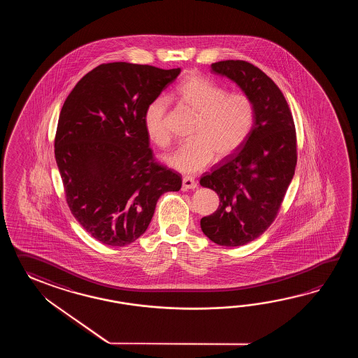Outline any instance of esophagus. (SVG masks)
<instances>
[{
    "mask_svg": "<svg viewBox=\"0 0 358 358\" xmlns=\"http://www.w3.org/2000/svg\"><path fill=\"white\" fill-rule=\"evenodd\" d=\"M196 188H197V182L193 178H190V176H184L182 178V190L196 189Z\"/></svg>",
    "mask_w": 358,
    "mask_h": 358,
    "instance_id": "obj_1",
    "label": "esophagus"
}]
</instances>
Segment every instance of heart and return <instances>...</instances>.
Instances as JSON below:
<instances>
[{
  "mask_svg": "<svg viewBox=\"0 0 358 358\" xmlns=\"http://www.w3.org/2000/svg\"><path fill=\"white\" fill-rule=\"evenodd\" d=\"M174 99L197 115L190 134L193 139L166 157L169 165L182 174L202 171L213 162L215 155L224 159L236 152L251 133L255 107L243 92H227L205 76H190L176 87ZM166 116L168 102L161 97L145 107L147 136L161 148L171 142Z\"/></svg>",
  "mask_w": 358,
  "mask_h": 358,
  "instance_id": "heart-1",
  "label": "heart"
}]
</instances>
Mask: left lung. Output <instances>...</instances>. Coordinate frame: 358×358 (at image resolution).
Here are the masks:
<instances>
[{"label":"left lung","mask_w":358,"mask_h":358,"mask_svg":"<svg viewBox=\"0 0 358 358\" xmlns=\"http://www.w3.org/2000/svg\"><path fill=\"white\" fill-rule=\"evenodd\" d=\"M211 70L236 82L255 107L244 145L199 180L220 199L217 210L201 219L203 234L219 245L239 247L259 238L279 213L297 165V136L287 99L262 70L243 60L219 61Z\"/></svg>","instance_id":"obj_1"}]
</instances>
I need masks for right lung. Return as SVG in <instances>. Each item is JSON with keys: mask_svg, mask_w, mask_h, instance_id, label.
<instances>
[{"mask_svg": "<svg viewBox=\"0 0 358 358\" xmlns=\"http://www.w3.org/2000/svg\"><path fill=\"white\" fill-rule=\"evenodd\" d=\"M179 74V68L101 64L64 102L56 164L70 211L101 243H133L160 196L182 187V176L155 161L143 122L147 105Z\"/></svg>", "mask_w": 358, "mask_h": 358, "instance_id": "1", "label": "right lung"}]
</instances>
